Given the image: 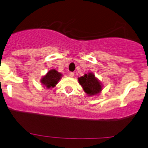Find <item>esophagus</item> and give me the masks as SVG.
Segmentation results:
<instances>
[{
  "label": "esophagus",
  "instance_id": "34e87169",
  "mask_svg": "<svg viewBox=\"0 0 148 148\" xmlns=\"http://www.w3.org/2000/svg\"><path fill=\"white\" fill-rule=\"evenodd\" d=\"M69 77H74V72H69Z\"/></svg>",
  "mask_w": 148,
  "mask_h": 148
}]
</instances>
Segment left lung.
Listing matches in <instances>:
<instances>
[{"label": "left lung", "mask_w": 148, "mask_h": 148, "mask_svg": "<svg viewBox=\"0 0 148 148\" xmlns=\"http://www.w3.org/2000/svg\"><path fill=\"white\" fill-rule=\"evenodd\" d=\"M79 83L84 91L88 96L99 95L102 91L103 84L94 75L93 72L84 74L83 77H79Z\"/></svg>", "instance_id": "8db88e82"}]
</instances>
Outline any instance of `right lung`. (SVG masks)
<instances>
[{"instance_id":"right-lung-1","label":"right lung","mask_w":148,"mask_h":148,"mask_svg":"<svg viewBox=\"0 0 148 148\" xmlns=\"http://www.w3.org/2000/svg\"><path fill=\"white\" fill-rule=\"evenodd\" d=\"M62 77V73L59 72L56 69H50L45 75L42 77L40 82L44 88L49 89L51 88H54L58 84Z\"/></svg>"}]
</instances>
